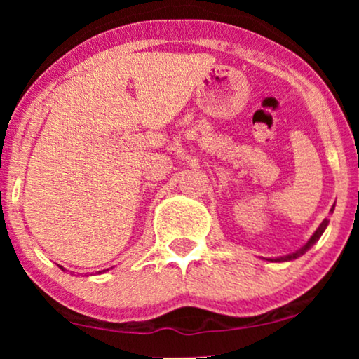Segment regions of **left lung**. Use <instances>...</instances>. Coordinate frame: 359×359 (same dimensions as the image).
Here are the masks:
<instances>
[{"instance_id": "left-lung-1", "label": "left lung", "mask_w": 359, "mask_h": 359, "mask_svg": "<svg viewBox=\"0 0 359 359\" xmlns=\"http://www.w3.org/2000/svg\"><path fill=\"white\" fill-rule=\"evenodd\" d=\"M332 212H333V208H332ZM327 225H328V220L325 219V220H323V222H322L320 225H318V229L316 230V233H313V235H312V237H311V240H309V242H307L306 245H304V247H302L301 250H299V252H296V253H292V255H287V257H283V258H276V259H274V262H289V259H296V258H299V257H301V255H304V253H306V252H307V250H309V248H311V247H312V245H313V243H316V242H317V240L322 237L323 230H325V229H327Z\"/></svg>"}]
</instances>
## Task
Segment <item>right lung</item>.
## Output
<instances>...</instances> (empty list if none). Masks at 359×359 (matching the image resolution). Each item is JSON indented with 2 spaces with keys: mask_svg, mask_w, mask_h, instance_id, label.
Here are the masks:
<instances>
[{
  "mask_svg": "<svg viewBox=\"0 0 359 359\" xmlns=\"http://www.w3.org/2000/svg\"><path fill=\"white\" fill-rule=\"evenodd\" d=\"M60 268H62V266H60Z\"/></svg>",
  "mask_w": 359,
  "mask_h": 359,
  "instance_id": "obj_1",
  "label": "right lung"
}]
</instances>
